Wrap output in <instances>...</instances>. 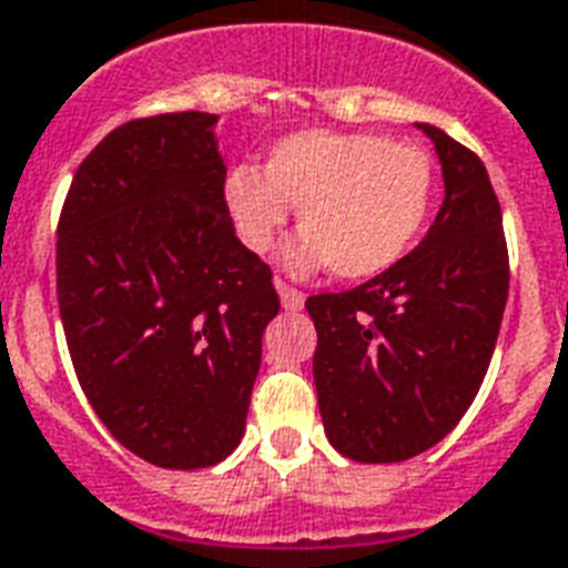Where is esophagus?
Wrapping results in <instances>:
<instances>
[{"label": "esophagus", "mask_w": 568, "mask_h": 568, "mask_svg": "<svg viewBox=\"0 0 568 568\" xmlns=\"http://www.w3.org/2000/svg\"><path fill=\"white\" fill-rule=\"evenodd\" d=\"M275 290H278V296H281V308L302 311V305H305V293H302V290L290 287V284H284V281H275Z\"/></svg>", "instance_id": "esophagus-1"}]
</instances>
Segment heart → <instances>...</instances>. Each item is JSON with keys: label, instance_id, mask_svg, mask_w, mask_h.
<instances>
[{"label": "heart", "instance_id": "1", "mask_svg": "<svg viewBox=\"0 0 568 568\" xmlns=\"http://www.w3.org/2000/svg\"><path fill=\"white\" fill-rule=\"evenodd\" d=\"M430 197V158L371 131H296L268 149L263 170L239 164L224 179V203L245 248L266 251L300 206L302 233L281 251L284 266H332L347 281L395 266L425 227Z\"/></svg>", "mask_w": 568, "mask_h": 568}]
</instances>
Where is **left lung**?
Wrapping results in <instances>:
<instances>
[{"label":"left lung","instance_id":"1","mask_svg":"<svg viewBox=\"0 0 568 568\" xmlns=\"http://www.w3.org/2000/svg\"><path fill=\"white\" fill-rule=\"evenodd\" d=\"M443 203L419 245L377 278L305 302L326 437L362 464L437 446L476 398L509 296L503 215L488 170L428 122Z\"/></svg>","mask_w":568,"mask_h":568}]
</instances>
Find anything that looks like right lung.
Here are the masks:
<instances>
[{
  "label": "right lung",
  "instance_id": "obj_1",
  "mask_svg": "<svg viewBox=\"0 0 568 568\" xmlns=\"http://www.w3.org/2000/svg\"><path fill=\"white\" fill-rule=\"evenodd\" d=\"M215 125L197 110L119 125L80 164L59 219L77 381L128 452L168 470L236 449L281 308L230 221Z\"/></svg>",
  "mask_w": 568,
  "mask_h": 568
}]
</instances>
